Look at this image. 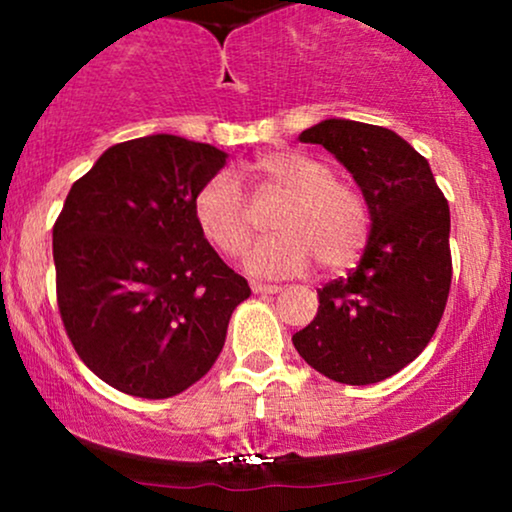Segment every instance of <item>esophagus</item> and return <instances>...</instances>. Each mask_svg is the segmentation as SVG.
Listing matches in <instances>:
<instances>
[{
  "label": "esophagus",
  "mask_w": 512,
  "mask_h": 512,
  "mask_svg": "<svg viewBox=\"0 0 512 512\" xmlns=\"http://www.w3.org/2000/svg\"><path fill=\"white\" fill-rule=\"evenodd\" d=\"M250 289H252V293H279L281 286L279 284H262V281H252Z\"/></svg>",
  "instance_id": "34e87169"
}]
</instances>
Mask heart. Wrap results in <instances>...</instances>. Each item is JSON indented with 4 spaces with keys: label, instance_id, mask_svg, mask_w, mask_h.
I'll return each mask as SVG.
<instances>
[{
    "label": "heart",
    "instance_id": "1",
    "mask_svg": "<svg viewBox=\"0 0 512 512\" xmlns=\"http://www.w3.org/2000/svg\"><path fill=\"white\" fill-rule=\"evenodd\" d=\"M238 178L252 187H274L286 199L272 216L274 236L250 250L245 267L252 274H298L313 257L327 269L346 267L366 245L368 207L358 187L332 178L317 158L293 149L264 151L238 168ZM199 231L223 255L238 257L252 240L250 209L236 180L214 175L192 202Z\"/></svg>",
    "mask_w": 512,
    "mask_h": 512
}]
</instances>
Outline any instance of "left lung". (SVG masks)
<instances>
[{"instance_id": "left-lung-1", "label": "left lung", "mask_w": 512, "mask_h": 512, "mask_svg": "<svg viewBox=\"0 0 512 512\" xmlns=\"http://www.w3.org/2000/svg\"><path fill=\"white\" fill-rule=\"evenodd\" d=\"M349 170L366 199L361 262L317 291L320 308L293 346L308 366L344 385H373L414 361L448 303L450 207L431 166L387 127L330 117L301 132Z\"/></svg>"}]
</instances>
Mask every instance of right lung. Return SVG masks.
<instances>
[{"label": "right lung", "instance_id": "obj_1", "mask_svg": "<svg viewBox=\"0 0 512 512\" xmlns=\"http://www.w3.org/2000/svg\"><path fill=\"white\" fill-rule=\"evenodd\" d=\"M228 154L175 134L110 146L52 228L57 305L76 354L125 395L166 399L209 373L250 296L192 202Z\"/></svg>", "mask_w": 512, "mask_h": 512}]
</instances>
